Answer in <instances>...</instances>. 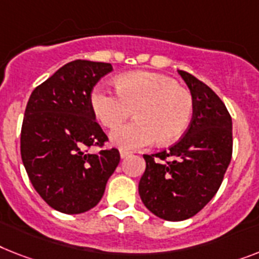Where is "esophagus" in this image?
Wrapping results in <instances>:
<instances>
[{
    "instance_id": "34e87169",
    "label": "esophagus",
    "mask_w": 259,
    "mask_h": 259,
    "mask_svg": "<svg viewBox=\"0 0 259 259\" xmlns=\"http://www.w3.org/2000/svg\"><path fill=\"white\" fill-rule=\"evenodd\" d=\"M130 155H131V152H130V151H125V149H120V157H121V159H125V157H128Z\"/></svg>"
}]
</instances>
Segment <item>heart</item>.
Wrapping results in <instances>:
<instances>
[{
	"label": "heart",
	"mask_w": 259,
	"mask_h": 259,
	"mask_svg": "<svg viewBox=\"0 0 259 259\" xmlns=\"http://www.w3.org/2000/svg\"><path fill=\"white\" fill-rule=\"evenodd\" d=\"M91 107L104 127L114 130L135 111L136 120L117 128L111 140L121 149L169 144L187 131L193 115V98L169 76L148 71L127 72L116 80V91L96 86Z\"/></svg>",
	"instance_id": "heart-1"
}]
</instances>
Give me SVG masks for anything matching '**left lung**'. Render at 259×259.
<instances>
[{
    "mask_svg": "<svg viewBox=\"0 0 259 259\" xmlns=\"http://www.w3.org/2000/svg\"><path fill=\"white\" fill-rule=\"evenodd\" d=\"M193 98V116L183 138L168 151L144 155L139 183L142 201L166 221L191 219L214 197L232 160V116L219 95L183 70Z\"/></svg>",
    "mask_w": 259,
    "mask_h": 259,
    "instance_id": "1",
    "label": "left lung"
}]
</instances>
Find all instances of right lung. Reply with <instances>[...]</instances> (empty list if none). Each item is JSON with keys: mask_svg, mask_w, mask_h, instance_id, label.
<instances>
[{"mask_svg": "<svg viewBox=\"0 0 259 259\" xmlns=\"http://www.w3.org/2000/svg\"><path fill=\"white\" fill-rule=\"evenodd\" d=\"M112 71L104 62L76 59L34 89L21 128V157L29 180L46 204L66 214L94 208L120 161L91 107V93ZM99 146L98 154H90Z\"/></svg>", "mask_w": 259, "mask_h": 259, "instance_id": "1", "label": "right lung"}]
</instances>
